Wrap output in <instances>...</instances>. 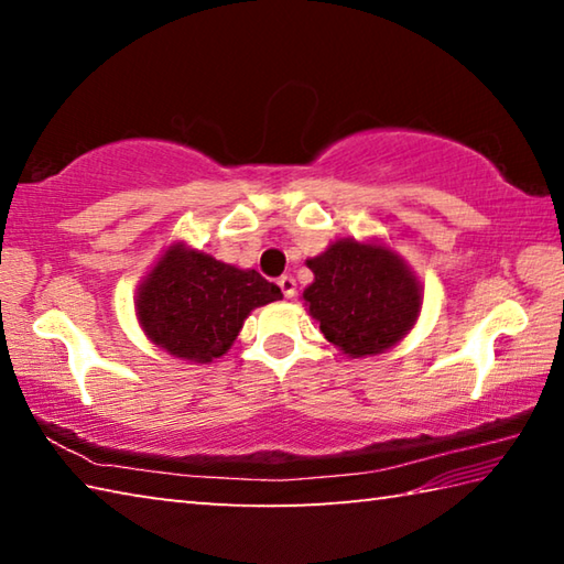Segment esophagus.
Here are the masks:
<instances>
[{
	"label": "esophagus",
	"instance_id": "34e87169",
	"mask_svg": "<svg viewBox=\"0 0 564 564\" xmlns=\"http://www.w3.org/2000/svg\"><path fill=\"white\" fill-rule=\"evenodd\" d=\"M279 285H281L285 299H293V295H295V279H293V275H281Z\"/></svg>",
	"mask_w": 564,
	"mask_h": 564
}]
</instances>
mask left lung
<instances>
[{
  "label": "left lung",
  "instance_id": "left-lung-1",
  "mask_svg": "<svg viewBox=\"0 0 564 564\" xmlns=\"http://www.w3.org/2000/svg\"><path fill=\"white\" fill-rule=\"evenodd\" d=\"M305 265L308 313L328 343L350 358L378 356L415 326L423 289L410 265L388 246L338 238Z\"/></svg>",
  "mask_w": 564,
  "mask_h": 564
}]
</instances>
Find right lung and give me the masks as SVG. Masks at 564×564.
Listing matches in <instances>:
<instances>
[{"label": "right lung", "instance_id": "1", "mask_svg": "<svg viewBox=\"0 0 564 564\" xmlns=\"http://www.w3.org/2000/svg\"><path fill=\"white\" fill-rule=\"evenodd\" d=\"M279 299V285L261 273L174 243L141 281L133 303L151 343L181 360L212 362L234 346L248 313Z\"/></svg>", "mask_w": 564, "mask_h": 564}]
</instances>
